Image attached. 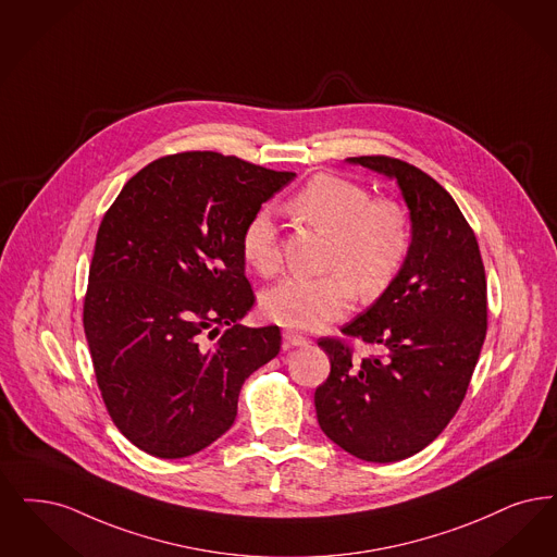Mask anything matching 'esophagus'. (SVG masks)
Listing matches in <instances>:
<instances>
[{
  "mask_svg": "<svg viewBox=\"0 0 557 557\" xmlns=\"http://www.w3.org/2000/svg\"><path fill=\"white\" fill-rule=\"evenodd\" d=\"M284 342H286V346H305L307 337L296 334V332H284Z\"/></svg>",
  "mask_w": 557,
  "mask_h": 557,
  "instance_id": "34e87169",
  "label": "esophagus"
}]
</instances>
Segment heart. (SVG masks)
<instances>
[{
    "label": "heart",
    "instance_id": "obj_1",
    "mask_svg": "<svg viewBox=\"0 0 557 557\" xmlns=\"http://www.w3.org/2000/svg\"><path fill=\"white\" fill-rule=\"evenodd\" d=\"M296 220L327 234L323 277H288L269 288L263 309L269 319L298 332L321 330L350 311L357 289L375 298L396 280L410 248V230L398 202L371 199L352 180L317 176L289 200ZM240 252L263 275L282 263L277 225L269 209H257L243 227Z\"/></svg>",
    "mask_w": 557,
    "mask_h": 557
}]
</instances>
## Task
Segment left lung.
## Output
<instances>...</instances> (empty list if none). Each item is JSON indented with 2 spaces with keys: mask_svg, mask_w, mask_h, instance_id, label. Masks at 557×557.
<instances>
[{
  "mask_svg": "<svg viewBox=\"0 0 557 557\" xmlns=\"http://www.w3.org/2000/svg\"><path fill=\"white\" fill-rule=\"evenodd\" d=\"M346 161L398 184L410 248L396 280L342 327L385 357L355 360L339 339L321 337L332 371L314 408L334 444L385 465L431 444L465 400L487 332V282L474 232L444 186L400 159Z\"/></svg>",
  "mask_w": 557,
  "mask_h": 557,
  "instance_id": "obj_1",
  "label": "left lung"
}]
</instances>
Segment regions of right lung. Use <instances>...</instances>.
<instances>
[{"instance_id":"obj_1","label":"right lung","mask_w":557,"mask_h":557,"mask_svg":"<svg viewBox=\"0 0 557 557\" xmlns=\"http://www.w3.org/2000/svg\"><path fill=\"white\" fill-rule=\"evenodd\" d=\"M294 178L178 153L143 168L106 213L83 321L108 412L138 449L174 460L213 444L236 421L243 383L277 357V325H240L255 305L240 234Z\"/></svg>"}]
</instances>
